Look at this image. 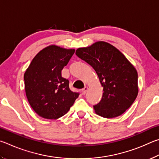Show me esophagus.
I'll return each mask as SVG.
<instances>
[{
    "instance_id": "1",
    "label": "esophagus",
    "mask_w": 159,
    "mask_h": 159,
    "mask_svg": "<svg viewBox=\"0 0 159 159\" xmlns=\"http://www.w3.org/2000/svg\"><path fill=\"white\" fill-rule=\"evenodd\" d=\"M87 90H88V87H84V89H83L82 90L83 95H84V94H86V93H87Z\"/></svg>"
}]
</instances>
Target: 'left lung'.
Wrapping results in <instances>:
<instances>
[{
  "instance_id": "8db88e82",
  "label": "left lung",
  "mask_w": 159,
  "mask_h": 159,
  "mask_svg": "<svg viewBox=\"0 0 159 159\" xmlns=\"http://www.w3.org/2000/svg\"><path fill=\"white\" fill-rule=\"evenodd\" d=\"M75 54L95 70L103 87L101 101L93 106L97 115L110 119L126 112L138 93V72L126 57L103 41L78 48Z\"/></svg>"
}]
</instances>
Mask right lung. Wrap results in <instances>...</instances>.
Wrapping results in <instances>:
<instances>
[{
	"label": "right lung",
	"instance_id": "right-lung-1",
	"mask_svg": "<svg viewBox=\"0 0 159 159\" xmlns=\"http://www.w3.org/2000/svg\"><path fill=\"white\" fill-rule=\"evenodd\" d=\"M74 49L49 45L33 58L24 75L25 91L33 110L47 119H57L68 112L79 93L72 92L61 70L74 54Z\"/></svg>",
	"mask_w": 159,
	"mask_h": 159
}]
</instances>
